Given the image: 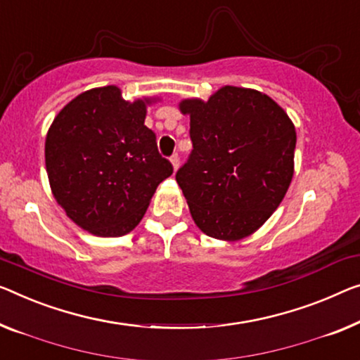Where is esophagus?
Listing matches in <instances>:
<instances>
[{"instance_id": "esophagus-1", "label": "esophagus", "mask_w": 360, "mask_h": 360, "mask_svg": "<svg viewBox=\"0 0 360 360\" xmlns=\"http://www.w3.org/2000/svg\"><path fill=\"white\" fill-rule=\"evenodd\" d=\"M169 163H171V166H173V171L176 173V171H178V168H179V157H178V155H173V157L169 158Z\"/></svg>"}]
</instances>
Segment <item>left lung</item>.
<instances>
[{
  "instance_id": "left-lung-1",
  "label": "left lung",
  "mask_w": 360,
  "mask_h": 360,
  "mask_svg": "<svg viewBox=\"0 0 360 360\" xmlns=\"http://www.w3.org/2000/svg\"><path fill=\"white\" fill-rule=\"evenodd\" d=\"M192 150L176 174L191 217L210 238L236 243L280 207L294 174L296 127L266 94L224 85L202 98H184Z\"/></svg>"
}]
</instances>
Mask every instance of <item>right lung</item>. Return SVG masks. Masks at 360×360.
Returning a JSON list of instances; mask_svg holds the SVG:
<instances>
[{
  "mask_svg": "<svg viewBox=\"0 0 360 360\" xmlns=\"http://www.w3.org/2000/svg\"><path fill=\"white\" fill-rule=\"evenodd\" d=\"M162 98H122L116 85L79 94L53 120L45 139L51 194L69 218L100 238H120L141 223L158 184L173 174L146 126Z\"/></svg>",
  "mask_w": 360,
  "mask_h": 360,
  "instance_id": "1",
  "label": "right lung"
}]
</instances>
